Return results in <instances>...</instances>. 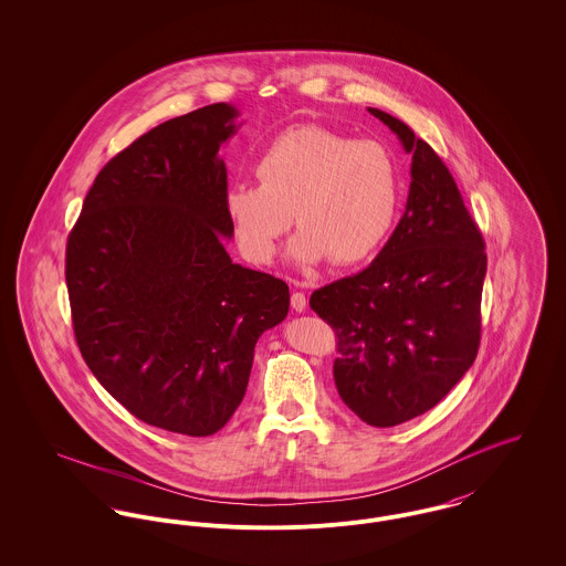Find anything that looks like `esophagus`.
Instances as JSON below:
<instances>
[{
    "label": "esophagus",
    "instance_id": "34e87169",
    "mask_svg": "<svg viewBox=\"0 0 566 566\" xmlns=\"http://www.w3.org/2000/svg\"><path fill=\"white\" fill-rule=\"evenodd\" d=\"M292 308H294L296 313H304V308H306V296H304L302 292H294V294H292Z\"/></svg>",
    "mask_w": 566,
    "mask_h": 566
}]
</instances>
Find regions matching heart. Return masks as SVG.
<instances>
[{"label": "heart", "instance_id": "1", "mask_svg": "<svg viewBox=\"0 0 566 566\" xmlns=\"http://www.w3.org/2000/svg\"><path fill=\"white\" fill-rule=\"evenodd\" d=\"M260 185H233L226 214L244 258L265 264L279 238L301 227L287 247L292 264L371 258L395 223L401 182L392 151L324 126H296L270 142L258 163Z\"/></svg>", "mask_w": 566, "mask_h": 566}]
</instances>
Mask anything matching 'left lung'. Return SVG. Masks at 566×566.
Masks as SVG:
<instances>
[{
  "instance_id": "1",
  "label": "left lung",
  "mask_w": 566,
  "mask_h": 566,
  "mask_svg": "<svg viewBox=\"0 0 566 566\" xmlns=\"http://www.w3.org/2000/svg\"><path fill=\"white\" fill-rule=\"evenodd\" d=\"M369 114L412 154L406 212L376 260L315 290L311 308L337 331L343 403L395 427L438 406L472 367L488 255L442 158L401 119Z\"/></svg>"
}]
</instances>
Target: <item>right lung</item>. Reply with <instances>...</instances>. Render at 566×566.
Here are the masks:
<instances>
[{
    "label": "right lung",
    "instance_id": "right-lung-1",
    "mask_svg": "<svg viewBox=\"0 0 566 566\" xmlns=\"http://www.w3.org/2000/svg\"><path fill=\"white\" fill-rule=\"evenodd\" d=\"M240 112L217 103L142 135L96 176L66 244L76 343L128 412L212 436L244 399L255 343L290 287L233 264L219 156Z\"/></svg>",
    "mask_w": 566,
    "mask_h": 566
}]
</instances>
